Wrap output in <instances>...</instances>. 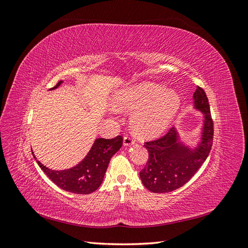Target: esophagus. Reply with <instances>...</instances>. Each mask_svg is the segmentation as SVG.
<instances>
[{
	"instance_id": "34e87169",
	"label": "esophagus",
	"mask_w": 248,
	"mask_h": 248,
	"mask_svg": "<svg viewBox=\"0 0 248 248\" xmlns=\"http://www.w3.org/2000/svg\"><path fill=\"white\" fill-rule=\"evenodd\" d=\"M123 142H124L125 146H130V145L133 144L134 140H133V138H132V137H130V136H125V137H124V140H123Z\"/></svg>"
}]
</instances>
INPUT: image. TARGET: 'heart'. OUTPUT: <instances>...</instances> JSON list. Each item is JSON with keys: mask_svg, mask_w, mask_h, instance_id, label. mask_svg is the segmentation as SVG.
Returning a JSON list of instances; mask_svg holds the SVG:
<instances>
[{"mask_svg": "<svg viewBox=\"0 0 248 248\" xmlns=\"http://www.w3.org/2000/svg\"><path fill=\"white\" fill-rule=\"evenodd\" d=\"M118 106L128 109L140 108L132 117L133 129L141 137L153 138L169 128L180 107V98L162 85L144 82L120 93Z\"/></svg>", "mask_w": 248, "mask_h": 248, "instance_id": "1", "label": "heart"}]
</instances>
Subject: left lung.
Returning a JSON list of instances; mask_svg holds the SVG:
<instances>
[{
  "label": "left lung",
  "mask_w": 248,
  "mask_h": 248,
  "mask_svg": "<svg viewBox=\"0 0 248 248\" xmlns=\"http://www.w3.org/2000/svg\"><path fill=\"white\" fill-rule=\"evenodd\" d=\"M193 98L194 106L205 114L201 145L193 151L181 146L177 142V132L172 127L164 136L145 141L149 157L146 166L140 171V177L150 191L166 193L180 188L207 159L213 144V120L204 89L198 86Z\"/></svg>",
  "instance_id": "1"
}]
</instances>
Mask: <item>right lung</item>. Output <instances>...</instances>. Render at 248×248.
Returning <instances> with one entry per match:
<instances>
[{"label":"right lung","mask_w":248,"mask_h":248,"mask_svg":"<svg viewBox=\"0 0 248 248\" xmlns=\"http://www.w3.org/2000/svg\"><path fill=\"white\" fill-rule=\"evenodd\" d=\"M61 84L62 80H60L50 90L58 88ZM122 144V136L114 139H97L86 158L70 170H52L44 167L39 161H37V163L60 188L72 193L89 194L101 185L110 158L119 151Z\"/></svg>","instance_id":"obj_1"}]
</instances>
